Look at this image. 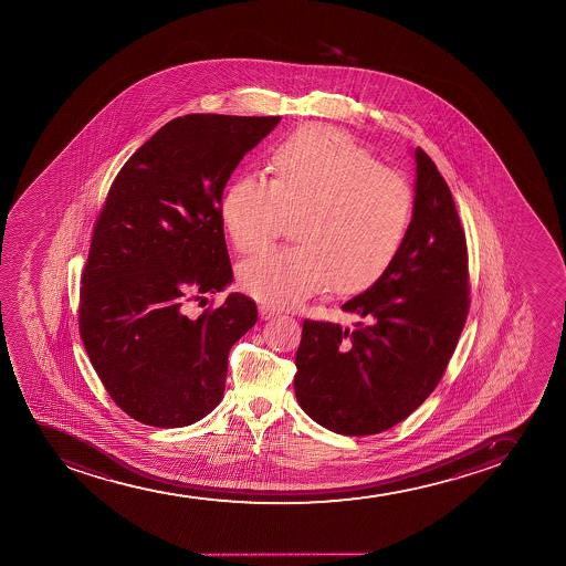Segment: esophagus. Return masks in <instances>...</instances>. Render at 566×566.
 <instances>
[{
	"mask_svg": "<svg viewBox=\"0 0 566 566\" xmlns=\"http://www.w3.org/2000/svg\"><path fill=\"white\" fill-rule=\"evenodd\" d=\"M259 313L260 317L262 318H272L275 317V315H277L280 312H275L273 307L264 306V304H262V306H259Z\"/></svg>",
	"mask_w": 566,
	"mask_h": 566,
	"instance_id": "obj_1",
	"label": "esophagus"
}]
</instances>
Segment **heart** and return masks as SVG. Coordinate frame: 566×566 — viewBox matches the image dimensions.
<instances>
[{
    "label": "heart",
    "mask_w": 566,
    "mask_h": 566,
    "mask_svg": "<svg viewBox=\"0 0 566 566\" xmlns=\"http://www.w3.org/2000/svg\"><path fill=\"white\" fill-rule=\"evenodd\" d=\"M270 182L240 177L222 198V222L240 253H254L296 221V248L245 260L240 285L277 307L298 306L332 285L363 293L389 272L413 217V192L347 132L312 124L283 137L268 158Z\"/></svg>",
    "instance_id": "heart-1"
}]
</instances>
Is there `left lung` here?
<instances>
[{"mask_svg":"<svg viewBox=\"0 0 566 566\" xmlns=\"http://www.w3.org/2000/svg\"><path fill=\"white\" fill-rule=\"evenodd\" d=\"M416 203L402 251L376 285L345 302L355 328L304 321L294 392L321 427L389 430L440 384L470 307L467 235L448 182L416 149Z\"/></svg>","mask_w":566,"mask_h":566,"instance_id":"8db88e82","label":"left lung"}]
</instances>
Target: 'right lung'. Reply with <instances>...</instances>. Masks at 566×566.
Segmentation results:
<instances>
[{
  "instance_id": "add662e5",
  "label": "right lung",
  "mask_w": 566,
  "mask_h": 566,
  "mask_svg": "<svg viewBox=\"0 0 566 566\" xmlns=\"http://www.w3.org/2000/svg\"><path fill=\"white\" fill-rule=\"evenodd\" d=\"M280 120L174 118L111 185L81 275L78 332L113 402L136 421L177 429L221 402L228 353L256 323V304L232 293L200 315L190 306L232 281L222 190Z\"/></svg>"
}]
</instances>
